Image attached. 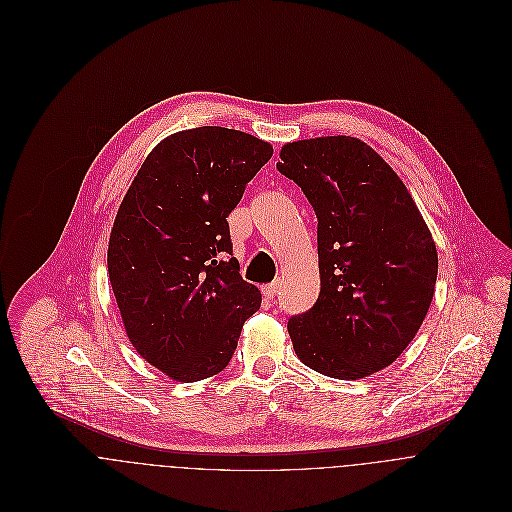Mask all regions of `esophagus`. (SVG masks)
Returning <instances> with one entry per match:
<instances>
[{"label":"esophagus","mask_w":512,"mask_h":512,"mask_svg":"<svg viewBox=\"0 0 512 512\" xmlns=\"http://www.w3.org/2000/svg\"><path fill=\"white\" fill-rule=\"evenodd\" d=\"M280 282H272V284H268V286H264L262 288V292H264V295L268 297V299H276V295H278V292H280Z\"/></svg>","instance_id":"34e87169"}]
</instances>
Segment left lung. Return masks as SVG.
<instances>
[{"label": "left lung", "instance_id": "obj_1", "mask_svg": "<svg viewBox=\"0 0 512 512\" xmlns=\"http://www.w3.org/2000/svg\"><path fill=\"white\" fill-rule=\"evenodd\" d=\"M278 171L317 217L321 292L288 321L303 365L357 380L392 365L434 297L438 250L392 167L351 136L282 147Z\"/></svg>", "mask_w": 512, "mask_h": 512}]
</instances>
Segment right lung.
<instances>
[{
  "label": "right lung",
  "instance_id": "right-lung-1",
  "mask_svg": "<svg viewBox=\"0 0 512 512\" xmlns=\"http://www.w3.org/2000/svg\"><path fill=\"white\" fill-rule=\"evenodd\" d=\"M274 149L250 134L203 126L147 155L112 226L108 274L126 333L173 380L230 363L262 295L232 258L228 215Z\"/></svg>",
  "mask_w": 512,
  "mask_h": 512
}]
</instances>
